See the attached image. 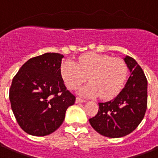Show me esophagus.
Here are the masks:
<instances>
[{
    "mask_svg": "<svg viewBox=\"0 0 158 158\" xmlns=\"http://www.w3.org/2000/svg\"><path fill=\"white\" fill-rule=\"evenodd\" d=\"M75 102H76L77 104H78V103H83V102H85V101H84V100H83V99H81V98H79V97H77Z\"/></svg>",
    "mask_w": 158,
    "mask_h": 158,
    "instance_id": "esophagus-1",
    "label": "esophagus"
}]
</instances>
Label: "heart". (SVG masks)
<instances>
[{
  "mask_svg": "<svg viewBox=\"0 0 158 158\" xmlns=\"http://www.w3.org/2000/svg\"><path fill=\"white\" fill-rule=\"evenodd\" d=\"M61 75L70 89H75L88 79L90 83L80 88L84 97L103 99L116 97L123 88L127 77V67L123 60L109 55L86 53L77 62L66 61L61 64Z\"/></svg>",
  "mask_w": 158,
  "mask_h": 158,
  "instance_id": "obj_1",
  "label": "heart"
}]
</instances>
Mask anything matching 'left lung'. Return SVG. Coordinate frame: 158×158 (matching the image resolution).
Returning a JSON list of instances; mask_svg holds the SVG:
<instances>
[{
  "mask_svg": "<svg viewBox=\"0 0 158 158\" xmlns=\"http://www.w3.org/2000/svg\"><path fill=\"white\" fill-rule=\"evenodd\" d=\"M130 76L113 100L99 103L97 114L89 119L95 131L109 138L130 134L143 120L147 109L148 83L143 70L132 57L123 58Z\"/></svg>",
  "mask_w": 158,
  "mask_h": 158,
  "instance_id": "1",
  "label": "left lung"
}]
</instances>
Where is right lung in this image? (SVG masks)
Returning a JSON list of instances; mask_svg holds the SVG:
<instances>
[{
  "label": "right lung",
  "instance_id": "right-lung-1",
  "mask_svg": "<svg viewBox=\"0 0 158 158\" xmlns=\"http://www.w3.org/2000/svg\"><path fill=\"white\" fill-rule=\"evenodd\" d=\"M64 56L46 52L29 59L15 76L10 89L11 109L27 134L44 136L62 124L66 111L75 102L61 75Z\"/></svg>",
  "mask_w": 158,
  "mask_h": 158
}]
</instances>
